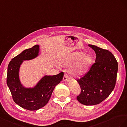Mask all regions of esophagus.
<instances>
[{
	"label": "esophagus",
	"mask_w": 127,
	"mask_h": 127,
	"mask_svg": "<svg viewBox=\"0 0 127 127\" xmlns=\"http://www.w3.org/2000/svg\"><path fill=\"white\" fill-rule=\"evenodd\" d=\"M70 77L68 76L67 74H65L64 75V77H63V80L64 81H66V82H68L70 81Z\"/></svg>",
	"instance_id": "34e87169"
}]
</instances>
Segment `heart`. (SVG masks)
I'll return each mask as SVG.
<instances>
[{
  "mask_svg": "<svg viewBox=\"0 0 127 127\" xmlns=\"http://www.w3.org/2000/svg\"><path fill=\"white\" fill-rule=\"evenodd\" d=\"M82 52L78 51L67 55L61 61L63 66H68L77 62L72 70V74L75 77H78L84 74L87 70L92 63V58L89 55H86Z\"/></svg>",
  "mask_w": 127,
  "mask_h": 127,
  "instance_id": "heart-1",
  "label": "heart"
}]
</instances>
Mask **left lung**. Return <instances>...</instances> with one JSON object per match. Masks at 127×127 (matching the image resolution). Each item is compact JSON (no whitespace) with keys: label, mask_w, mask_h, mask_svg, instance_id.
<instances>
[{"label":"left lung","mask_w":127,"mask_h":127,"mask_svg":"<svg viewBox=\"0 0 127 127\" xmlns=\"http://www.w3.org/2000/svg\"><path fill=\"white\" fill-rule=\"evenodd\" d=\"M96 55L95 63L87 73L77 81L81 93L77 99L85 105L98 104L110 95L115 87L118 64L110 51L96 46L88 45Z\"/></svg>","instance_id":"8db88e82"}]
</instances>
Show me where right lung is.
<instances>
[{"mask_svg":"<svg viewBox=\"0 0 127 127\" xmlns=\"http://www.w3.org/2000/svg\"><path fill=\"white\" fill-rule=\"evenodd\" d=\"M39 45L25 49L10 61L7 69V85L15 103L29 111L37 110L47 104L55 86L63 79V72L54 75H45L32 88L21 84L19 71L23 61L35 59L39 55Z\"/></svg>","mask_w":127,"mask_h":127,"instance_id":"obj_1","label":"right lung"}]
</instances>
